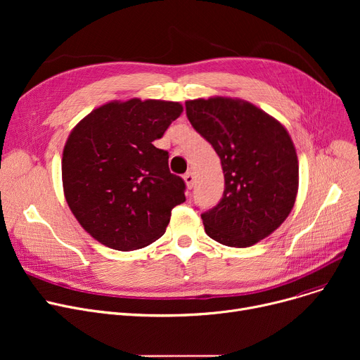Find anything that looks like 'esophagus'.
Returning a JSON list of instances; mask_svg holds the SVG:
<instances>
[{
    "mask_svg": "<svg viewBox=\"0 0 360 360\" xmlns=\"http://www.w3.org/2000/svg\"><path fill=\"white\" fill-rule=\"evenodd\" d=\"M184 181H185V184H186V186H188V190H193L194 182H195L194 174H191V172H186V174L184 175Z\"/></svg>",
    "mask_w": 360,
    "mask_h": 360,
    "instance_id": "1",
    "label": "esophagus"
}]
</instances>
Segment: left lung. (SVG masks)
<instances>
[{
	"instance_id": "1",
	"label": "left lung",
	"mask_w": 360,
	"mask_h": 360,
	"mask_svg": "<svg viewBox=\"0 0 360 360\" xmlns=\"http://www.w3.org/2000/svg\"><path fill=\"white\" fill-rule=\"evenodd\" d=\"M185 108L194 129L216 150L224 174L221 200L201 214L204 231L226 247H251L271 235L295 205L299 163L289 132L242 99H194Z\"/></svg>"
}]
</instances>
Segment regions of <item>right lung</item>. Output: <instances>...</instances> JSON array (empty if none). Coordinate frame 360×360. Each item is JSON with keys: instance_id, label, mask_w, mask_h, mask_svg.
I'll return each mask as SVG.
<instances>
[{"instance_id": "obj_1", "label": "right lung", "mask_w": 360, "mask_h": 360, "mask_svg": "<svg viewBox=\"0 0 360 360\" xmlns=\"http://www.w3.org/2000/svg\"><path fill=\"white\" fill-rule=\"evenodd\" d=\"M182 110L179 102L112 101L72 128L63 151L64 195L91 238L132 251L165 233L170 212L185 201V182L153 141Z\"/></svg>"}]
</instances>
